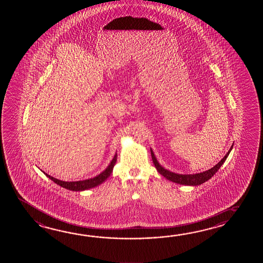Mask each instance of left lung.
<instances>
[{"instance_id": "left-lung-1", "label": "left lung", "mask_w": 263, "mask_h": 263, "mask_svg": "<svg viewBox=\"0 0 263 263\" xmlns=\"http://www.w3.org/2000/svg\"><path fill=\"white\" fill-rule=\"evenodd\" d=\"M232 147H233V145H231L230 149L226 154V156L223 157V159L216 165H214L213 168L209 169V170L205 171V172L193 174V175L192 174L191 175H181V174L173 173V172L169 171L167 169L162 167V165L157 161L156 157L154 155L152 149H151V152L152 161H153V163H154V165L156 167L157 171L161 174V175H162L164 178H166L168 180H171L172 182H175V183L196 186V185H200L202 183H204V182H206L207 180H209L212 177L214 176V174L218 171L219 168L221 167V165L223 164V162H226V160H227V158L229 156V152L231 151Z\"/></svg>"}]
</instances>
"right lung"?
Here are the masks:
<instances>
[{
    "label": "right lung",
    "instance_id": "right-lung-1",
    "mask_svg": "<svg viewBox=\"0 0 263 263\" xmlns=\"http://www.w3.org/2000/svg\"><path fill=\"white\" fill-rule=\"evenodd\" d=\"M117 159H118V154H116L115 157L112 158V162H110V164L108 165V167L101 172L100 175L96 176L95 178H92V179H84V180H79V181H63L60 179H55L53 177H50V175H48L47 173H43L49 178L51 179L52 181H54L56 184L60 185L63 188H66L67 190L70 191H84L88 190L91 188H94L98 185L101 184L103 181L106 180L107 178L110 177V175L112 174V169L114 166L117 162Z\"/></svg>",
    "mask_w": 263,
    "mask_h": 263
}]
</instances>
